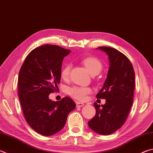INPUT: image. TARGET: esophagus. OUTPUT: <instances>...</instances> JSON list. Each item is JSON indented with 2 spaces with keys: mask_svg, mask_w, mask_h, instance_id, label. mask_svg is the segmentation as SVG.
<instances>
[{
  "mask_svg": "<svg viewBox=\"0 0 153 153\" xmlns=\"http://www.w3.org/2000/svg\"><path fill=\"white\" fill-rule=\"evenodd\" d=\"M84 105V103H82V102H76V107H82Z\"/></svg>",
  "mask_w": 153,
  "mask_h": 153,
  "instance_id": "esophagus-1",
  "label": "esophagus"
}]
</instances>
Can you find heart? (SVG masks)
Listing matches in <instances>:
<instances>
[{"label":"heart","mask_w":153,"mask_h":153,"mask_svg":"<svg viewBox=\"0 0 153 153\" xmlns=\"http://www.w3.org/2000/svg\"><path fill=\"white\" fill-rule=\"evenodd\" d=\"M83 64L89 71L92 76H96L99 74L102 69V64L97 58L93 56H88L83 59ZM71 65L67 64L63 67L61 71V76L63 79L67 78L69 75ZM90 92V89L87 87L74 86L69 90V93L71 97L80 100H84L86 98V96Z\"/></svg>","instance_id":"heart-1"}]
</instances>
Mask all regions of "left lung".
I'll list each match as a JSON object with an SVG mask.
<instances>
[{"label":"left lung","instance_id":"1","mask_svg":"<svg viewBox=\"0 0 153 153\" xmlns=\"http://www.w3.org/2000/svg\"><path fill=\"white\" fill-rule=\"evenodd\" d=\"M108 55L109 61L107 79L97 94L105 99V105L94 102L96 115L88 124L93 131L102 135H109L125 123L133 103L135 73L126 56L116 49L98 47Z\"/></svg>","mask_w":153,"mask_h":153}]
</instances>
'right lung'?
<instances>
[{"label": "right lung", "mask_w": 153, "mask_h": 153, "mask_svg": "<svg viewBox=\"0 0 153 153\" xmlns=\"http://www.w3.org/2000/svg\"><path fill=\"white\" fill-rule=\"evenodd\" d=\"M70 52L53 45L39 46L28 54L20 69L18 94L24 117L41 135H53L63 129L68 114L76 107L67 97L60 101L48 98L58 88L62 62Z\"/></svg>", "instance_id": "obj_1"}]
</instances>
